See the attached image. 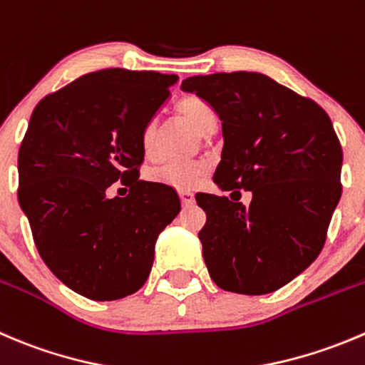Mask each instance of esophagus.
Returning a JSON list of instances; mask_svg holds the SVG:
<instances>
[{
  "label": "esophagus",
  "instance_id": "1",
  "mask_svg": "<svg viewBox=\"0 0 365 365\" xmlns=\"http://www.w3.org/2000/svg\"><path fill=\"white\" fill-rule=\"evenodd\" d=\"M180 200H182V205L183 207H190V205H194V194L192 192H187V190H183V192H180Z\"/></svg>",
  "mask_w": 365,
  "mask_h": 365
}]
</instances>
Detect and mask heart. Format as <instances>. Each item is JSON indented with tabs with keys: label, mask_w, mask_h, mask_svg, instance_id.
Segmentation results:
<instances>
[{
	"label": "heart",
	"mask_w": 365,
	"mask_h": 365,
	"mask_svg": "<svg viewBox=\"0 0 365 365\" xmlns=\"http://www.w3.org/2000/svg\"><path fill=\"white\" fill-rule=\"evenodd\" d=\"M180 118L185 119L197 133L208 135L215 128V114L203 100L196 96H187L176 107ZM157 123L151 121L144 126L140 133V148L146 158H153L157 153ZM150 180L158 185H165L175 190H192L207 176L205 165L197 162H165L150 171Z\"/></svg>",
	"instance_id": "b5f03b06"
}]
</instances>
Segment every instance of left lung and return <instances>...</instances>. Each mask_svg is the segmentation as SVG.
I'll list each match as a JSON object with an SVG mask.
<instances>
[{"mask_svg":"<svg viewBox=\"0 0 365 365\" xmlns=\"http://www.w3.org/2000/svg\"><path fill=\"white\" fill-rule=\"evenodd\" d=\"M182 91L221 119L225 144L214 182L254 194L247 207L240 197L196 196L207 212L197 237L210 278L237 294L278 291L321 253L341 200L334 125L319 105L260 73L190 76Z\"/></svg>","mask_w":365,"mask_h":365,"instance_id":"1","label":"left lung"}]
</instances>
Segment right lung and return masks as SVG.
<instances>
[{"mask_svg":"<svg viewBox=\"0 0 365 365\" xmlns=\"http://www.w3.org/2000/svg\"><path fill=\"white\" fill-rule=\"evenodd\" d=\"M176 81L155 71H94L31 114L17 158L21 210L49 271L85 298L139 291L158 235L178 215L176 190L139 180L140 133ZM118 179L130 192L110 200Z\"/></svg>","mask_w":365,"mask_h":365,"instance_id":"right-lung-1","label":"right lung"}]
</instances>
